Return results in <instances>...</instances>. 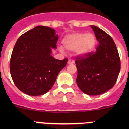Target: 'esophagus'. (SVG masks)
<instances>
[{"mask_svg": "<svg viewBox=\"0 0 129 129\" xmlns=\"http://www.w3.org/2000/svg\"><path fill=\"white\" fill-rule=\"evenodd\" d=\"M74 62H75L74 61V60L72 59H70L68 61V64H74Z\"/></svg>", "mask_w": 129, "mask_h": 129, "instance_id": "obj_1", "label": "esophagus"}]
</instances>
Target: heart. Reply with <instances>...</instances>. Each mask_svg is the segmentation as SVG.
<instances>
[{"mask_svg":"<svg viewBox=\"0 0 129 129\" xmlns=\"http://www.w3.org/2000/svg\"><path fill=\"white\" fill-rule=\"evenodd\" d=\"M62 43L65 49L75 50L77 56L83 57L94 51L96 45V37L92 33L76 32L66 35Z\"/></svg>","mask_w":129,"mask_h":129,"instance_id":"b5f03b06","label":"heart"}]
</instances>
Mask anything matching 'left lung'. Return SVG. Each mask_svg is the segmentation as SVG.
Masks as SVG:
<instances>
[{"mask_svg": "<svg viewBox=\"0 0 129 129\" xmlns=\"http://www.w3.org/2000/svg\"><path fill=\"white\" fill-rule=\"evenodd\" d=\"M100 44L94 53L76 57L77 85L89 95L102 94L114 86L121 68L120 59L114 41L109 34L91 26Z\"/></svg>", "mask_w": 129, "mask_h": 129, "instance_id": "1", "label": "left lung"}]
</instances>
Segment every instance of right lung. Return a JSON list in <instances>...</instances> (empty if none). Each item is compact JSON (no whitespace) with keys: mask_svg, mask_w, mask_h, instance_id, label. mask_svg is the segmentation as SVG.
<instances>
[{"mask_svg":"<svg viewBox=\"0 0 129 129\" xmlns=\"http://www.w3.org/2000/svg\"><path fill=\"white\" fill-rule=\"evenodd\" d=\"M57 40L55 29L43 26H36L18 39L10 68L15 85L21 92L37 96L52 88L68 61L67 58L58 60L51 55L52 48H57Z\"/></svg>","mask_w":129,"mask_h":129,"instance_id":"obj_1","label":"right lung"}]
</instances>
